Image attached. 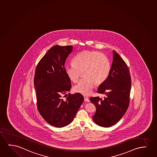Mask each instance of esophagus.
I'll list each match as a JSON object with an SVG mask.
<instances>
[{
	"mask_svg": "<svg viewBox=\"0 0 157 157\" xmlns=\"http://www.w3.org/2000/svg\"><path fill=\"white\" fill-rule=\"evenodd\" d=\"M84 101L86 102H90V99L87 97H84Z\"/></svg>",
	"mask_w": 157,
	"mask_h": 157,
	"instance_id": "obj_1",
	"label": "esophagus"
}]
</instances>
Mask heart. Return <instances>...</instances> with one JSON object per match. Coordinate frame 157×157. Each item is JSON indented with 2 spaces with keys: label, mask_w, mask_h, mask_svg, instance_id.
<instances>
[{
  "label": "heart",
  "mask_w": 157,
  "mask_h": 157,
  "mask_svg": "<svg viewBox=\"0 0 157 157\" xmlns=\"http://www.w3.org/2000/svg\"><path fill=\"white\" fill-rule=\"evenodd\" d=\"M72 65L65 66L69 79L77 82L82 72L84 77L74 87V90L84 95L91 93L94 85L104 82L109 75L111 65L104 54L97 51H83L73 60Z\"/></svg>",
  "instance_id": "b5f03b06"
}]
</instances>
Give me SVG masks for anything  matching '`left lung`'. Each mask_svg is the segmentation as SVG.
<instances>
[{"label": "left lung", "mask_w": 157, "mask_h": 157, "mask_svg": "<svg viewBox=\"0 0 157 157\" xmlns=\"http://www.w3.org/2000/svg\"><path fill=\"white\" fill-rule=\"evenodd\" d=\"M131 79L128 67L122 58L113 50V60L109 75L100 85L98 93L105 94L103 99L91 97L96 106L93 121L100 126L109 127L120 121L130 104Z\"/></svg>", "instance_id": "1"}]
</instances>
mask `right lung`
<instances>
[{"label":"right lung","mask_w":157,"mask_h":157,"mask_svg":"<svg viewBox=\"0 0 157 157\" xmlns=\"http://www.w3.org/2000/svg\"><path fill=\"white\" fill-rule=\"evenodd\" d=\"M72 46L55 45L39 61L34 77L36 106L45 121L56 127L70 124L84 97L79 93H66L70 90V79L65 71V64L72 51ZM67 96L63 100L62 96Z\"/></svg>","instance_id":"right-lung-1"}]
</instances>
